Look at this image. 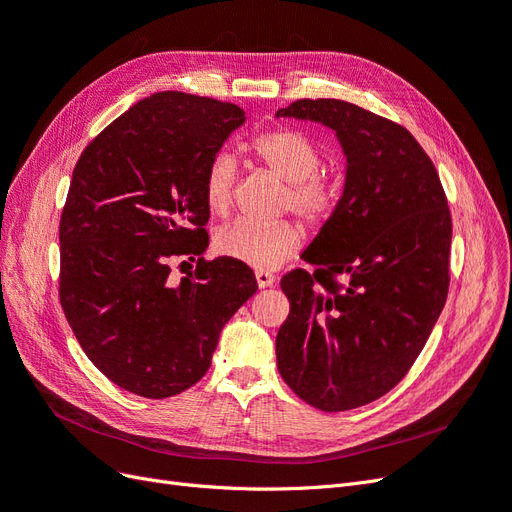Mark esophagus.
<instances>
[{
  "label": "esophagus",
  "instance_id": "34e87169",
  "mask_svg": "<svg viewBox=\"0 0 512 512\" xmlns=\"http://www.w3.org/2000/svg\"><path fill=\"white\" fill-rule=\"evenodd\" d=\"M255 278H257V285H259V289H266V287H272L274 285V274H270V272H263V270H257L255 272Z\"/></svg>",
  "mask_w": 512,
  "mask_h": 512
}]
</instances>
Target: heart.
Returning <instances> with one entry per match:
<instances>
[{
    "label": "heart",
    "instance_id": "heart-1",
    "mask_svg": "<svg viewBox=\"0 0 512 512\" xmlns=\"http://www.w3.org/2000/svg\"><path fill=\"white\" fill-rule=\"evenodd\" d=\"M249 151L259 166L285 183L283 210L298 214L310 227L325 225L340 204V180L319 170L321 151L298 129L276 127L257 134ZM236 161L229 153L212 157L204 176V197L214 214H225L234 202ZM304 232L293 221L261 225L236 221L214 236V249L223 257L255 270H274L300 251Z\"/></svg>",
    "mask_w": 512,
    "mask_h": 512
}]
</instances>
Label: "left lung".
<instances>
[{"label": "left lung", "instance_id": "1", "mask_svg": "<svg viewBox=\"0 0 512 512\" xmlns=\"http://www.w3.org/2000/svg\"><path fill=\"white\" fill-rule=\"evenodd\" d=\"M276 117L327 125L346 155L340 204L304 253L317 270L280 280L291 310L276 336L278 372L319 410L366 406L406 376L447 302V195L410 131L370 110L298 100Z\"/></svg>", "mask_w": 512, "mask_h": 512}]
</instances>
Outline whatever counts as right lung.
<instances>
[{
	"mask_svg": "<svg viewBox=\"0 0 512 512\" xmlns=\"http://www.w3.org/2000/svg\"><path fill=\"white\" fill-rule=\"evenodd\" d=\"M242 123L236 104L153 93L74 168L59 223L61 308L93 366L142 398L200 381L223 325L257 291L249 266L202 257L206 168ZM185 256L196 270L176 281L169 266Z\"/></svg>",
	"mask_w": 512,
	"mask_h": 512,
	"instance_id": "1",
	"label": "right lung"
}]
</instances>
